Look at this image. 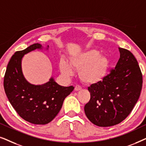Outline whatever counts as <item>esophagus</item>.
I'll use <instances>...</instances> for the list:
<instances>
[{
	"label": "esophagus",
	"mask_w": 146,
	"mask_h": 146,
	"mask_svg": "<svg viewBox=\"0 0 146 146\" xmlns=\"http://www.w3.org/2000/svg\"><path fill=\"white\" fill-rule=\"evenodd\" d=\"M81 89H82V87L80 86H79V85H76L75 86V88H74L75 91H79V90H80Z\"/></svg>",
	"instance_id": "34e87169"
}]
</instances>
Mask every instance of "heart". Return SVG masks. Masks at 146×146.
Segmentation results:
<instances>
[{"label":"heart","instance_id":"1","mask_svg":"<svg viewBox=\"0 0 146 146\" xmlns=\"http://www.w3.org/2000/svg\"><path fill=\"white\" fill-rule=\"evenodd\" d=\"M108 59L100 55L96 50H90L70 60V64L65 60L60 62V69L66 76L73 74V69L78 70L80 79L84 83L92 84L102 81L109 68Z\"/></svg>","mask_w":146,"mask_h":146}]
</instances>
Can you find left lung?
<instances>
[{
    "label": "left lung",
    "instance_id": "8db88e82",
    "mask_svg": "<svg viewBox=\"0 0 146 146\" xmlns=\"http://www.w3.org/2000/svg\"><path fill=\"white\" fill-rule=\"evenodd\" d=\"M120 58L110 74L88 88L90 100L84 106L88 118L100 127L118 124L128 116L138 100L143 78L136 58L119 48Z\"/></svg>",
    "mask_w": 146,
    "mask_h": 146
}]
</instances>
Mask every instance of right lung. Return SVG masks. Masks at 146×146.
<instances>
[{
	"mask_svg": "<svg viewBox=\"0 0 146 146\" xmlns=\"http://www.w3.org/2000/svg\"><path fill=\"white\" fill-rule=\"evenodd\" d=\"M41 47L36 43L16 52L8 64L3 83L6 95L18 114L30 123L44 125L56 116L66 97L74 87L61 86L52 78L40 86L33 85L26 80L22 73V58Z\"/></svg>",
	"mask_w": 146,
	"mask_h": 146,
	"instance_id": "obj_1",
	"label": "right lung"
}]
</instances>
